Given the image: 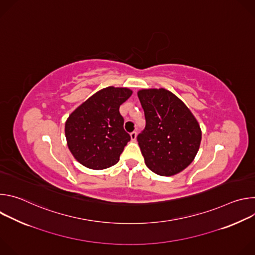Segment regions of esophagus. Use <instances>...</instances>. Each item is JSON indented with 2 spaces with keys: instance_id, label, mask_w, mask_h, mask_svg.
Returning <instances> with one entry per match:
<instances>
[{
  "instance_id": "obj_1",
  "label": "esophagus",
  "mask_w": 255,
  "mask_h": 255,
  "mask_svg": "<svg viewBox=\"0 0 255 255\" xmlns=\"http://www.w3.org/2000/svg\"><path fill=\"white\" fill-rule=\"evenodd\" d=\"M130 137H131V139H132L133 141H135V140H136V137H137V132H136V131L131 132V133H130Z\"/></svg>"
}]
</instances>
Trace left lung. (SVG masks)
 Wrapping results in <instances>:
<instances>
[{
	"mask_svg": "<svg viewBox=\"0 0 255 255\" xmlns=\"http://www.w3.org/2000/svg\"><path fill=\"white\" fill-rule=\"evenodd\" d=\"M137 95L146 120L137 136L145 164L162 176L184 170L194 160L202 139L195 116L165 89L140 90Z\"/></svg>",
	"mask_w": 255,
	"mask_h": 255,
	"instance_id": "obj_1",
	"label": "left lung"
}]
</instances>
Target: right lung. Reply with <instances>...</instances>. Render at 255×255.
Instances as JSON below:
<instances>
[{"label":"right lung","mask_w":255,"mask_h":255,"mask_svg":"<svg viewBox=\"0 0 255 255\" xmlns=\"http://www.w3.org/2000/svg\"><path fill=\"white\" fill-rule=\"evenodd\" d=\"M127 88H105L72 112L65 122L67 146L84 166L104 169L116 164L130 135L124 130L120 106L130 98Z\"/></svg>","instance_id":"add662e5"}]
</instances>
